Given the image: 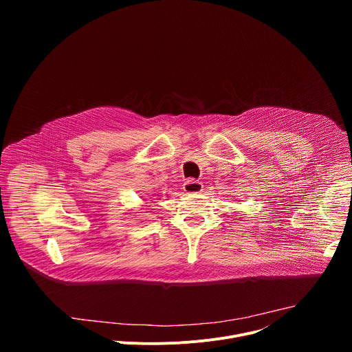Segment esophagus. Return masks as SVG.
I'll return each mask as SVG.
<instances>
[{"mask_svg":"<svg viewBox=\"0 0 352 352\" xmlns=\"http://www.w3.org/2000/svg\"><path fill=\"white\" fill-rule=\"evenodd\" d=\"M202 189H204V185H202V182H199V181H195V179H186L185 181V184H184V190L186 192V193H199V192H202Z\"/></svg>","mask_w":352,"mask_h":352,"instance_id":"obj_1","label":"esophagus"}]
</instances>
